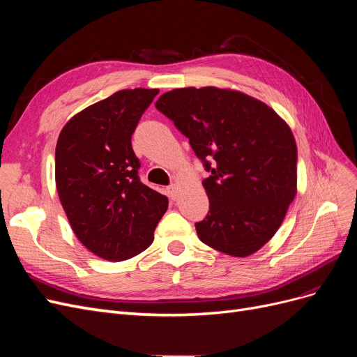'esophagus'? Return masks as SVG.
Returning <instances> with one entry per match:
<instances>
[{
    "mask_svg": "<svg viewBox=\"0 0 357 357\" xmlns=\"http://www.w3.org/2000/svg\"><path fill=\"white\" fill-rule=\"evenodd\" d=\"M167 195L174 201V199H177V195H178V186L177 185H171V186H168L167 188Z\"/></svg>",
    "mask_w": 357,
    "mask_h": 357,
    "instance_id": "1",
    "label": "esophagus"
}]
</instances>
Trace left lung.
<instances>
[{
    "mask_svg": "<svg viewBox=\"0 0 357 357\" xmlns=\"http://www.w3.org/2000/svg\"><path fill=\"white\" fill-rule=\"evenodd\" d=\"M156 109L189 138L210 177V199L195 223L199 240L245 257L273 238L296 195L298 150L287 123L271 107L231 89L183 88Z\"/></svg>",
    "mask_w": 357,
    "mask_h": 357,
    "instance_id": "left-lung-1",
    "label": "left lung"
}]
</instances>
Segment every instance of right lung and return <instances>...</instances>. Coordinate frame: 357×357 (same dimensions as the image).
Masks as SVG:
<instances>
[{
	"label": "right lung",
	"instance_id": "1",
	"mask_svg": "<svg viewBox=\"0 0 357 357\" xmlns=\"http://www.w3.org/2000/svg\"><path fill=\"white\" fill-rule=\"evenodd\" d=\"M158 89H123L71 117L55 152L56 189L79 241L105 261L153 243L168 198L138 177L131 138Z\"/></svg>",
	"mask_w": 357,
	"mask_h": 357
}]
</instances>
